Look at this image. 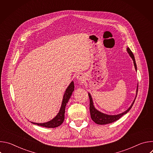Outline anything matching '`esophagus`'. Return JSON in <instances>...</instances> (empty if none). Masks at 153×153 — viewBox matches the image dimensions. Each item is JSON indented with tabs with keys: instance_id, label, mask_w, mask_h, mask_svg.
<instances>
[{
	"instance_id": "obj_1",
	"label": "esophagus",
	"mask_w": 153,
	"mask_h": 153,
	"mask_svg": "<svg viewBox=\"0 0 153 153\" xmlns=\"http://www.w3.org/2000/svg\"><path fill=\"white\" fill-rule=\"evenodd\" d=\"M76 79L77 80L79 81V82H83L85 80V75L82 73H80L79 74H78L76 77Z\"/></svg>"
}]
</instances>
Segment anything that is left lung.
Returning a JSON list of instances; mask_svg holds the SVG:
<instances>
[{"label":"left lung","mask_w":153,"mask_h":153,"mask_svg":"<svg viewBox=\"0 0 153 153\" xmlns=\"http://www.w3.org/2000/svg\"><path fill=\"white\" fill-rule=\"evenodd\" d=\"M126 51H127L128 53L129 54V56L131 57V59H133L135 70L137 71V65H136V60H135V58H134L133 53H132L131 51V50L129 49V47H127ZM137 91H138V84H137V89H136V95L135 99H134V101L133 102V103H131V106L128 108V109H127L126 111H125L124 112H123L122 113H120L119 114H116V115L106 114L100 112V111L97 110V109L95 108L94 105L93 98H92L90 93H88V96H89V98H90V111L91 119L96 123H97L98 125H105V124L111 123H113V122L119 120L122 116L126 114L131 110V108H132V106H133V105L134 103V101L136 100V98L137 97Z\"/></svg>","instance_id":"obj_1"}]
</instances>
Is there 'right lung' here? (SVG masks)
Segmentation results:
<instances>
[{"label":"right lung","instance_id":"obj_1","mask_svg":"<svg viewBox=\"0 0 153 153\" xmlns=\"http://www.w3.org/2000/svg\"><path fill=\"white\" fill-rule=\"evenodd\" d=\"M74 82L72 81L70 84L68 85L67 87V88L66 89L65 91V93L63 94L61 106L60 108V110L57 114L54 117L53 119L51 120L45 122V123H35L31 122L34 125H37L39 126H42L43 127H46V128H56L59 126H60L64 121L65 119V107H66V105L70 99L73 92L74 91Z\"/></svg>","mask_w":153,"mask_h":153}]
</instances>
